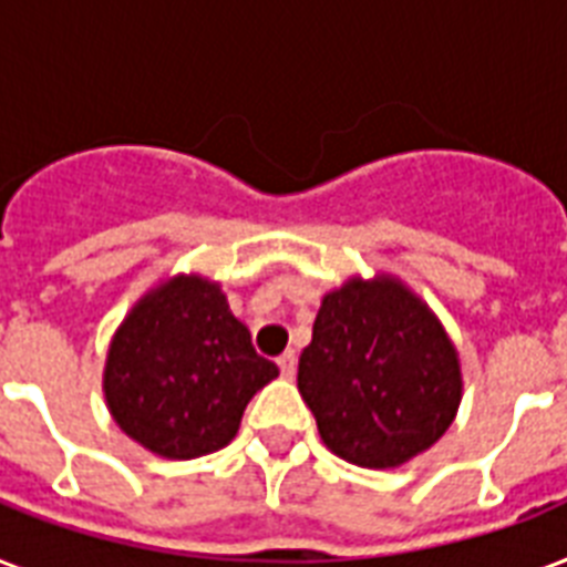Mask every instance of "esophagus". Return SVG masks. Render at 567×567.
Returning <instances> with one entry per match:
<instances>
[{
  "instance_id": "1",
  "label": "esophagus",
  "mask_w": 567,
  "mask_h": 567,
  "mask_svg": "<svg viewBox=\"0 0 567 567\" xmlns=\"http://www.w3.org/2000/svg\"><path fill=\"white\" fill-rule=\"evenodd\" d=\"M276 364H279V371H282V377L291 379L293 373H297V353L293 350H285L279 359H276Z\"/></svg>"
}]
</instances>
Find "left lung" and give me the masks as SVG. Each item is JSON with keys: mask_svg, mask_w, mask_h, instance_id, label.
<instances>
[{"mask_svg": "<svg viewBox=\"0 0 567 567\" xmlns=\"http://www.w3.org/2000/svg\"><path fill=\"white\" fill-rule=\"evenodd\" d=\"M297 388L336 456L396 467L447 432L462 400L453 341L394 276H353L320 302Z\"/></svg>", "mask_w": 567, "mask_h": 567, "instance_id": "1", "label": "left lung"}]
</instances>
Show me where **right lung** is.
I'll list each match as a JSON object with an SVG mask.
<instances>
[{"instance_id":"add662e5","label":"right lung","mask_w":567,"mask_h":567,"mask_svg":"<svg viewBox=\"0 0 567 567\" xmlns=\"http://www.w3.org/2000/svg\"><path fill=\"white\" fill-rule=\"evenodd\" d=\"M279 368L256 353L220 285L173 276L137 300L111 338L102 391L128 439L164 458L226 447Z\"/></svg>"}]
</instances>
